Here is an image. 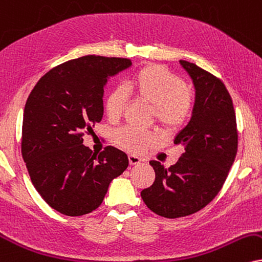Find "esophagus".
Masks as SVG:
<instances>
[{
  "instance_id": "esophagus-1",
  "label": "esophagus",
  "mask_w": 262,
  "mask_h": 262,
  "mask_svg": "<svg viewBox=\"0 0 262 262\" xmlns=\"http://www.w3.org/2000/svg\"><path fill=\"white\" fill-rule=\"evenodd\" d=\"M128 163H130V165H138V164L141 163V159L136 156H128Z\"/></svg>"
}]
</instances>
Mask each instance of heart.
Instances as JSON below:
<instances>
[{
  "label": "heart",
  "mask_w": 262,
  "mask_h": 262,
  "mask_svg": "<svg viewBox=\"0 0 262 262\" xmlns=\"http://www.w3.org/2000/svg\"><path fill=\"white\" fill-rule=\"evenodd\" d=\"M125 89L153 105L157 120L167 130H176L188 120L193 106L192 93L175 74L160 67L147 66L134 74L125 83ZM125 89L113 90L105 99L106 116L113 121L118 120L125 111ZM115 141L126 149L142 151L159 141V135L126 126L116 132Z\"/></svg>",
  "instance_id": "b5f03b06"
}]
</instances>
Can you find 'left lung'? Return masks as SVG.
Here are the masks:
<instances>
[{"label": "left lung", "instance_id": "8db88e82", "mask_svg": "<svg viewBox=\"0 0 262 262\" xmlns=\"http://www.w3.org/2000/svg\"><path fill=\"white\" fill-rule=\"evenodd\" d=\"M180 63L195 89L192 118L173 140L182 154L170 167L149 161L156 181L141 192L144 204L166 219L192 215L208 205L224 186L238 148L233 102L224 82L195 64Z\"/></svg>", "mask_w": 262, "mask_h": 262}]
</instances>
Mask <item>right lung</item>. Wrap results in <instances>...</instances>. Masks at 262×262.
Segmentation results:
<instances>
[{"mask_svg": "<svg viewBox=\"0 0 262 262\" xmlns=\"http://www.w3.org/2000/svg\"><path fill=\"white\" fill-rule=\"evenodd\" d=\"M126 58L85 56L68 60L38 80L28 97L21 154L31 182L60 214L81 216L102 204L111 182L128 166L115 147L98 156L83 146V132L103 118L111 76L131 67Z\"/></svg>", "mask_w": 262, "mask_h": 262, "instance_id": "1", "label": "right lung"}]
</instances>
